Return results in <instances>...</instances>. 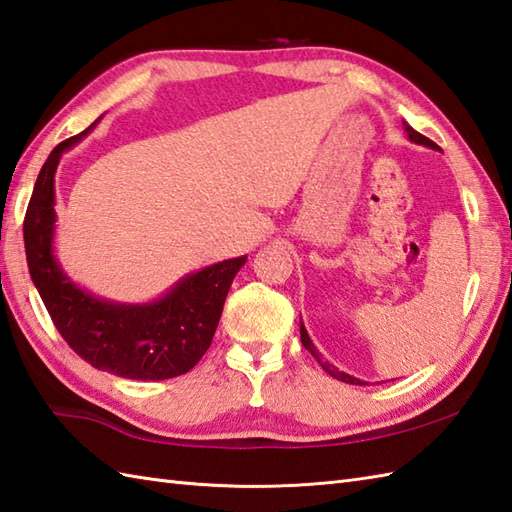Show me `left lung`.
Returning a JSON list of instances; mask_svg holds the SVG:
<instances>
[{"label": "left lung", "mask_w": 512, "mask_h": 512, "mask_svg": "<svg viewBox=\"0 0 512 512\" xmlns=\"http://www.w3.org/2000/svg\"><path fill=\"white\" fill-rule=\"evenodd\" d=\"M403 127H405L407 138H410L412 142H416V144H423V146H429V149H438V144H434V142H431L429 138H425V135H420L418 131H414L407 122H403ZM300 339H302V346L311 352V355L317 359V363H320V366H322L328 374H331L333 379H337V381H344V383H352V385H368L366 381H361V379H357V377H350V374H346V372H342V370H337V368L333 366V363H328V361L320 355V350H317V348L313 346L311 337H309V333H306L304 324H300Z\"/></svg>", "instance_id": "1"}]
</instances>
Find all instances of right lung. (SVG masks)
I'll list each match as a JSON object with an SVG mask.
<instances>
[{
    "mask_svg": "<svg viewBox=\"0 0 512 512\" xmlns=\"http://www.w3.org/2000/svg\"><path fill=\"white\" fill-rule=\"evenodd\" d=\"M96 122L56 146L34 184L24 219L30 278L56 331L78 357L122 379H173L195 368L206 355L227 291L247 258L223 260L181 278L149 304L100 300L76 287L54 258V173L63 151L81 142Z\"/></svg>",
    "mask_w": 512,
    "mask_h": 512,
    "instance_id": "add662e5",
    "label": "right lung"
}]
</instances>
